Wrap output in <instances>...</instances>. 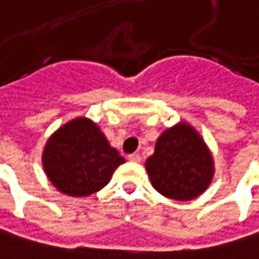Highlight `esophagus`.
Wrapping results in <instances>:
<instances>
[{
    "mask_svg": "<svg viewBox=\"0 0 259 259\" xmlns=\"http://www.w3.org/2000/svg\"><path fill=\"white\" fill-rule=\"evenodd\" d=\"M127 158H129V161H132V162H139V161H141V155H139V154H130Z\"/></svg>",
    "mask_w": 259,
    "mask_h": 259,
    "instance_id": "34e87169",
    "label": "esophagus"
}]
</instances>
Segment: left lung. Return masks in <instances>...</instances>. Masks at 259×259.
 <instances>
[{"label":"left lung","mask_w":259,"mask_h":259,"mask_svg":"<svg viewBox=\"0 0 259 259\" xmlns=\"http://www.w3.org/2000/svg\"><path fill=\"white\" fill-rule=\"evenodd\" d=\"M154 189L165 198L190 201L204 193L214 176V160L201 135L188 123L161 133L145 162Z\"/></svg>","instance_id":"1"}]
</instances>
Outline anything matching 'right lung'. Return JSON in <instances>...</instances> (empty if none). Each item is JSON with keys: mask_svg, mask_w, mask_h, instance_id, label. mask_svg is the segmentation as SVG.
Returning <instances> with one entry per match:
<instances>
[{"mask_svg": "<svg viewBox=\"0 0 259 259\" xmlns=\"http://www.w3.org/2000/svg\"><path fill=\"white\" fill-rule=\"evenodd\" d=\"M124 158L108 144L98 126L77 117L51 135L42 165L50 182L69 196H89L101 190Z\"/></svg>", "mask_w": 259, "mask_h": 259, "instance_id": "add662e5", "label": "right lung"}]
</instances>
